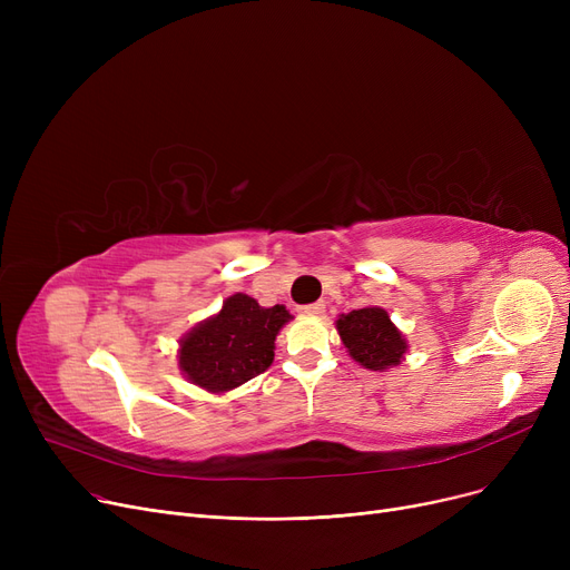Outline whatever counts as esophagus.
<instances>
[{
    "label": "esophagus",
    "mask_w": 570,
    "mask_h": 570,
    "mask_svg": "<svg viewBox=\"0 0 570 570\" xmlns=\"http://www.w3.org/2000/svg\"><path fill=\"white\" fill-rule=\"evenodd\" d=\"M323 312H325V303H312V305L301 307V314H305V316H321Z\"/></svg>",
    "instance_id": "esophagus-1"
}]
</instances>
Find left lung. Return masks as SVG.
Segmentation results:
<instances>
[{"instance_id":"obj_1","label":"left lung","mask_w":570,"mask_h":570,"mask_svg":"<svg viewBox=\"0 0 570 570\" xmlns=\"http://www.w3.org/2000/svg\"><path fill=\"white\" fill-rule=\"evenodd\" d=\"M337 331L353 361L372 372L397 367L409 348L391 316L381 307L342 314L337 318Z\"/></svg>"}]
</instances>
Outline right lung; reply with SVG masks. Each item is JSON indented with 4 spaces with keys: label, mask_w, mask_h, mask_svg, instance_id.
I'll return each mask as SVG.
<instances>
[{
    "label": "right lung",
    "mask_w": 570,
    "mask_h": 570,
    "mask_svg": "<svg viewBox=\"0 0 570 570\" xmlns=\"http://www.w3.org/2000/svg\"><path fill=\"white\" fill-rule=\"evenodd\" d=\"M288 321L284 305L261 307L254 297L235 293L219 314L179 340V370L209 393L233 391L273 365L275 340Z\"/></svg>",
    "instance_id": "add662e5"
}]
</instances>
